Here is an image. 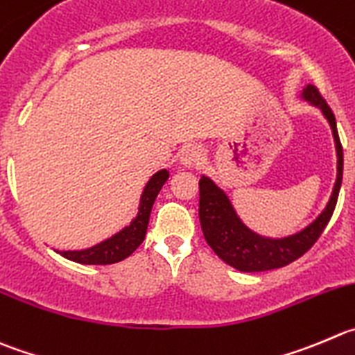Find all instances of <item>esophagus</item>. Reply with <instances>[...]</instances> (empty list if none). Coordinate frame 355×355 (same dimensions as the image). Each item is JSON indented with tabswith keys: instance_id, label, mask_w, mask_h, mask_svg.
<instances>
[{
	"instance_id": "obj_1",
	"label": "esophagus",
	"mask_w": 355,
	"mask_h": 355,
	"mask_svg": "<svg viewBox=\"0 0 355 355\" xmlns=\"http://www.w3.org/2000/svg\"><path fill=\"white\" fill-rule=\"evenodd\" d=\"M180 160L183 167L195 168L204 162V151H202L198 146H195V144H190V146H187L183 151H181Z\"/></svg>"
}]
</instances>
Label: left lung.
I'll use <instances>...</instances> for the list:
<instances>
[{
  "label": "left lung",
  "instance_id": "1",
  "mask_svg": "<svg viewBox=\"0 0 355 355\" xmlns=\"http://www.w3.org/2000/svg\"><path fill=\"white\" fill-rule=\"evenodd\" d=\"M300 99L322 113L331 127L336 148V180L333 184L331 197L322 212L312 223L288 237H265L251 230L242 221L234 202L214 180H211L207 174H202L198 181L200 187L198 216H200L205 242L226 265L234 266L239 272H265V270L282 268L298 259L315 244L336 207L343 178V148L340 143L335 114L313 85L303 87Z\"/></svg>",
  "mask_w": 355,
  "mask_h": 355
}]
</instances>
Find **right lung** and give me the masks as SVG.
Listing matches in <instances>:
<instances>
[{
  "instance_id": "add662e5",
  "label": "right lung",
  "mask_w": 355,
  "mask_h": 355,
  "mask_svg": "<svg viewBox=\"0 0 355 355\" xmlns=\"http://www.w3.org/2000/svg\"><path fill=\"white\" fill-rule=\"evenodd\" d=\"M168 180L167 168H160L151 175L148 183L144 184L143 193L139 197V205H137V214L130 219V223L120 228L116 234L111 237L104 239V241L97 242V244L90 245L87 249H76V251H59L62 258L69 259V261L80 263V265H111V263H118L121 259L129 258L141 244H143L144 237H146L148 223H150L151 209H153L155 198H157L158 191Z\"/></svg>"
}]
</instances>
